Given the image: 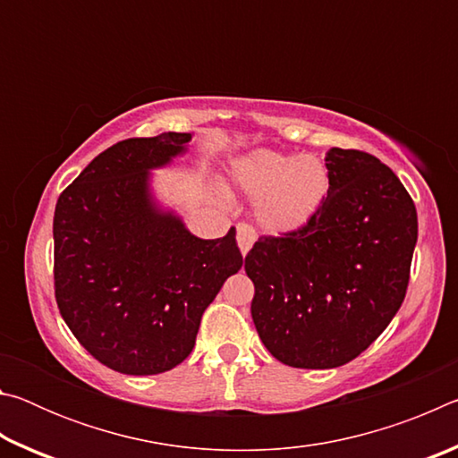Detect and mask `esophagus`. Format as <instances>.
I'll list each match as a JSON object with an SVG mask.
<instances>
[{
	"instance_id": "34e87169",
	"label": "esophagus",
	"mask_w": 458,
	"mask_h": 458,
	"mask_svg": "<svg viewBox=\"0 0 458 458\" xmlns=\"http://www.w3.org/2000/svg\"><path fill=\"white\" fill-rule=\"evenodd\" d=\"M254 240H257V232H254L250 226H248V224H238V228H236V242H238L240 252H242V257H246V254L250 252Z\"/></svg>"
}]
</instances>
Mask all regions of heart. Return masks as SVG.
<instances>
[{"label":"heart","mask_w":458,"mask_h":458,"mask_svg":"<svg viewBox=\"0 0 458 458\" xmlns=\"http://www.w3.org/2000/svg\"><path fill=\"white\" fill-rule=\"evenodd\" d=\"M232 180L254 199V220L268 234L305 228L329 196V169L315 155L254 149L232 165Z\"/></svg>","instance_id":"1"}]
</instances>
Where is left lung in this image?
I'll use <instances>...</instances> for the list:
<instances>
[{"label":"left lung","instance_id":"left-lung-1","mask_svg":"<svg viewBox=\"0 0 458 458\" xmlns=\"http://www.w3.org/2000/svg\"><path fill=\"white\" fill-rule=\"evenodd\" d=\"M329 196L293 234L254 242L252 321L273 358L329 369L358 358L406 297L418 218L402 182L374 155L331 147Z\"/></svg>","mask_w":458,"mask_h":458}]
</instances>
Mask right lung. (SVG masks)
Masks as SVG:
<instances>
[{
  "label": "right lung",
  "instance_id": "add662e5",
  "mask_svg": "<svg viewBox=\"0 0 458 458\" xmlns=\"http://www.w3.org/2000/svg\"><path fill=\"white\" fill-rule=\"evenodd\" d=\"M191 133L127 139L97 155L54 212V286L62 319L92 358L127 376L175 368L201 315L242 267L236 230L193 236L153 191V169L190 149Z\"/></svg>",
  "mask_w": 458,
  "mask_h": 458
}]
</instances>
